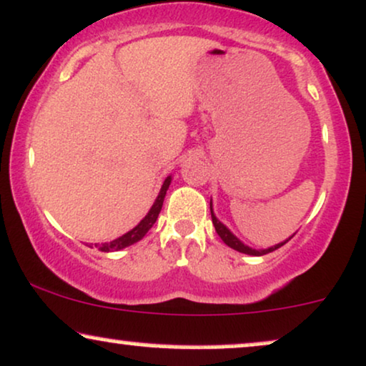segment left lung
<instances>
[{"mask_svg": "<svg viewBox=\"0 0 366 366\" xmlns=\"http://www.w3.org/2000/svg\"><path fill=\"white\" fill-rule=\"evenodd\" d=\"M209 209H211V219H213L214 230H217V233L219 235V239H222L223 242H225V244L228 245V247H232V249L239 250V252H242V254H249V255H264V254H269V252H272V250L280 249L281 245H285L286 242H288L290 239H292V237H290V239L286 240V242H281V244L274 245V247L266 249V250H254V249L247 247V245L242 244V242H240L239 239H237V237L233 235V233H232L230 230H228V228H227L225 225H223L222 222H218L217 217H214V214H213V208H211V202H209Z\"/></svg>", "mask_w": 366, "mask_h": 366, "instance_id": "left-lung-1", "label": "left lung"}]
</instances>
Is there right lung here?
<instances>
[{
	"instance_id": "1",
	"label": "right lung",
	"mask_w": 366,
	"mask_h": 366,
	"mask_svg": "<svg viewBox=\"0 0 366 366\" xmlns=\"http://www.w3.org/2000/svg\"><path fill=\"white\" fill-rule=\"evenodd\" d=\"M170 180H172V177H167V179H165L164 186H162V189H160V194H158L155 202H153L152 209L148 211L147 217L141 219L138 227H134L133 230L124 233V235L119 237V239H116V240L107 242V244L95 245V247H99V250H102V252H112V250H121V249L127 247V245H133V244H136V242H138V240L143 239V237L147 235V232L149 230V228L153 227V223L157 222L158 214H160L162 204H164V197H165V194H167V189H169V186H170Z\"/></svg>"
}]
</instances>
